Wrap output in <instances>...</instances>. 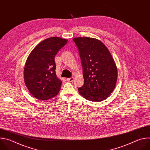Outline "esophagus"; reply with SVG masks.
<instances>
[{
    "label": "esophagus",
    "mask_w": 150,
    "mask_h": 150,
    "mask_svg": "<svg viewBox=\"0 0 150 150\" xmlns=\"http://www.w3.org/2000/svg\"><path fill=\"white\" fill-rule=\"evenodd\" d=\"M74 80V77H71V78H67V81L68 82H72Z\"/></svg>",
    "instance_id": "1"
}]
</instances>
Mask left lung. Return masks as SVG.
Here are the masks:
<instances>
[{
	"instance_id": "obj_1",
	"label": "left lung",
	"mask_w": 150,
	"mask_h": 150,
	"mask_svg": "<svg viewBox=\"0 0 150 150\" xmlns=\"http://www.w3.org/2000/svg\"><path fill=\"white\" fill-rule=\"evenodd\" d=\"M73 40L79 50L84 79L79 93L91 101L105 100L113 92L117 78V67L112 54L97 39L76 37Z\"/></svg>"
}]
</instances>
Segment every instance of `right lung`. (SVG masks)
<instances>
[{"label": "right lung", "instance_id": "right-lung-1", "mask_svg": "<svg viewBox=\"0 0 150 150\" xmlns=\"http://www.w3.org/2000/svg\"><path fill=\"white\" fill-rule=\"evenodd\" d=\"M67 41L60 37L48 38L40 42L28 56L24 68V81L36 98L48 100L59 93L62 82L56 74L54 57Z\"/></svg>", "mask_w": 150, "mask_h": 150}]
</instances>
